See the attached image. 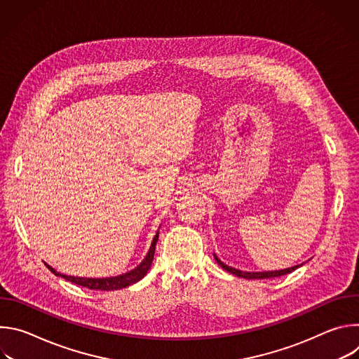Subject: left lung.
I'll return each instance as SVG.
<instances>
[{"label": "left lung", "instance_id": "obj_1", "mask_svg": "<svg viewBox=\"0 0 359 359\" xmlns=\"http://www.w3.org/2000/svg\"><path fill=\"white\" fill-rule=\"evenodd\" d=\"M215 255V259H216V262H217V264L223 269V270H226V271H229L230 274H234V276H237V277H241V278H247V280H263V278H273V277H280V276H285V274H288V273H291V271H294V270H297L298 267H301L302 264H298V266H294V267H290V269H284V270H276V271H241V270H237V269H233V267H229L227 264H224L216 254H213Z\"/></svg>", "mask_w": 359, "mask_h": 359}]
</instances>
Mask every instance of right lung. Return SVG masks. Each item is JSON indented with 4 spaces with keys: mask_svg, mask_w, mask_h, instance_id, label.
Instances as JSON below:
<instances>
[{
    "mask_svg": "<svg viewBox=\"0 0 359 359\" xmlns=\"http://www.w3.org/2000/svg\"><path fill=\"white\" fill-rule=\"evenodd\" d=\"M158 238H159V230L156 231V236L153 237V241L150 244V248L147 251V254L144 255V259L142 260V263L135 267L133 270L125 273V274H121V276H116V277H105V278H86V277H74V276H65V274H61V273H57L53 267L45 264L50 271H53L55 276H61L62 278L74 283V284H78V285H82V287H86L89 290H100V291H114V290H121V288H125V287H129L137 281H140L146 274L147 271L150 270V266H151V262H153V255H155V248H156V243H158Z\"/></svg>",
    "mask_w": 359,
    "mask_h": 359,
    "instance_id": "1",
    "label": "right lung"
}]
</instances>
